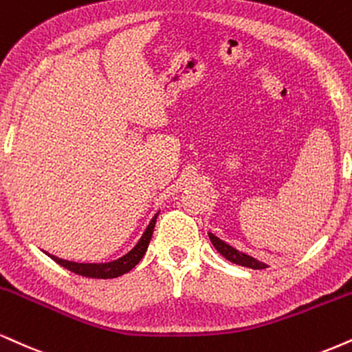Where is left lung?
<instances>
[{
    "mask_svg": "<svg viewBox=\"0 0 352 352\" xmlns=\"http://www.w3.org/2000/svg\"><path fill=\"white\" fill-rule=\"evenodd\" d=\"M208 236H210L211 243H213L214 248H217V251L221 254L224 259L232 262V264L243 265V267H249V269H265V267H267V264H264V262H259L257 259H254V257L248 256V254L239 252L238 249L231 248L230 244H226L224 241L217 238L214 234H211V232H208Z\"/></svg>",
    "mask_w": 352,
    "mask_h": 352,
    "instance_id": "1",
    "label": "left lung"
}]
</instances>
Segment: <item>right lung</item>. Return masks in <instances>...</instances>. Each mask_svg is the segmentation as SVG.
I'll use <instances>...</instances> for the list:
<instances>
[{"label": "right lung", "instance_id": "right-lung-1", "mask_svg": "<svg viewBox=\"0 0 352 352\" xmlns=\"http://www.w3.org/2000/svg\"><path fill=\"white\" fill-rule=\"evenodd\" d=\"M159 214V213H157ZM157 214L151 219L149 226L146 228L144 234L141 236V239L138 241V244L134 245L131 251L126 254V256L120 257V259L113 261V262H104V264H82V262H72V261H63L58 259V257L52 256V254H47L50 259L57 262L58 265L62 267L72 270L74 274L83 275V277H90V278H114L120 277V275L129 272L131 269L135 267L139 264V261L142 259V256L147 251V245L151 243L152 232H154V226L155 221H157Z\"/></svg>", "mask_w": 352, "mask_h": 352}]
</instances>
